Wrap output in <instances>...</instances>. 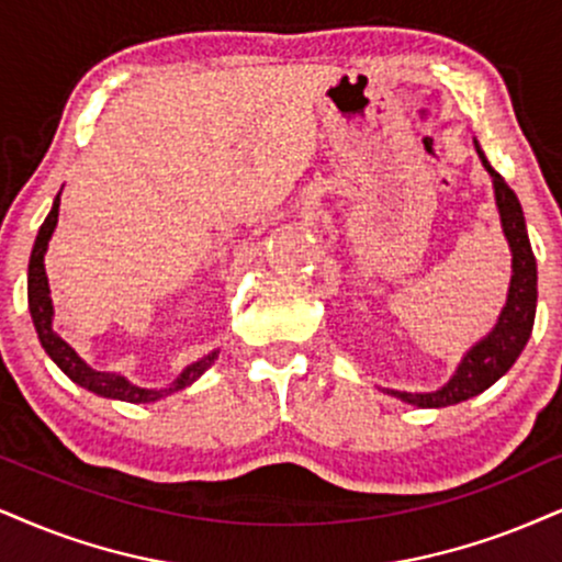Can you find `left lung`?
<instances>
[{
    "label": "left lung",
    "instance_id": "obj_1",
    "mask_svg": "<svg viewBox=\"0 0 562 562\" xmlns=\"http://www.w3.org/2000/svg\"><path fill=\"white\" fill-rule=\"evenodd\" d=\"M484 169L490 171L495 184V200L497 211H501L503 232L508 237L510 252H514V276H510V292L508 302H505L501 321H497L495 330L484 341H480L463 357L459 370H456L453 380L442 385L435 393H401L391 391L406 404L422 406V408H440L450 404H461V401L476 396V393L487 391L495 380H501L505 372L514 367L518 355L524 351L526 341H529L531 328H535V313H537V260L531 252L529 234H526V221L521 203H518L516 192L505 184V179L490 166L484 158L482 148L476 145Z\"/></svg>",
    "mask_w": 562,
    "mask_h": 562
}]
</instances>
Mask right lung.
<instances>
[{
  "instance_id": "1",
  "label": "right lung",
  "mask_w": 562,
  "mask_h": 562,
  "mask_svg": "<svg viewBox=\"0 0 562 562\" xmlns=\"http://www.w3.org/2000/svg\"><path fill=\"white\" fill-rule=\"evenodd\" d=\"M57 218H59V200L54 203L52 213H48L44 224H41L36 245H33V252H31V262H27V307H31L33 325H36V334L41 338V346L46 349V355L52 357L54 362H57L59 370L65 372L69 380H75L78 385L99 393V396L130 401V404H148V401H156V398L166 396V393L179 391V387H187L190 383H195V380L203 375L207 367L213 364V359L218 357L216 351H213V355H207L205 359H200V362L187 367V370L177 378V383L171 385L169 391H145V387L127 383V380H124L122 375H114V372L90 370V367L82 362V359L75 355V351L69 349V346L61 341L57 334H54V328H52L54 307H52V296H48L44 255H46L48 239H52L54 226H57Z\"/></svg>"
}]
</instances>
